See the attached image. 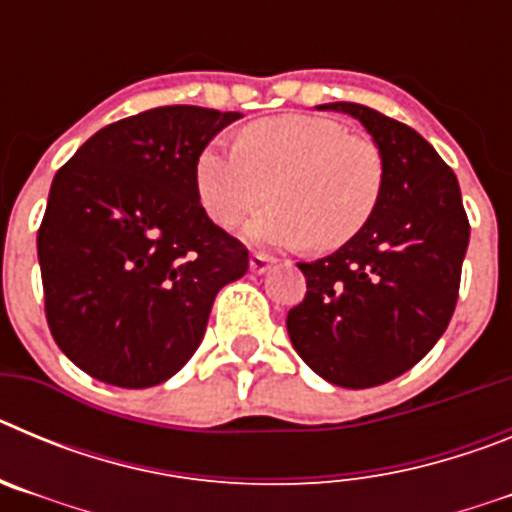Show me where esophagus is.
Segmentation results:
<instances>
[{
  "label": "esophagus",
  "mask_w": 512,
  "mask_h": 512,
  "mask_svg": "<svg viewBox=\"0 0 512 512\" xmlns=\"http://www.w3.org/2000/svg\"><path fill=\"white\" fill-rule=\"evenodd\" d=\"M271 264H274V261H271L266 253H251V261H248L253 274H266V271L271 269Z\"/></svg>",
  "instance_id": "obj_1"
}]
</instances>
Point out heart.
I'll return each mask as SVG.
<instances>
[{"label": "heart", "mask_w": 512, "mask_h": 512, "mask_svg": "<svg viewBox=\"0 0 512 512\" xmlns=\"http://www.w3.org/2000/svg\"><path fill=\"white\" fill-rule=\"evenodd\" d=\"M194 184L207 215L225 228L274 192L279 202L248 223L253 243L336 251L372 220L384 164L372 140L341 122L289 112L246 125L238 143H210L197 156Z\"/></svg>", "instance_id": "1"}]
</instances>
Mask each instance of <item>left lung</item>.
I'll return each mask as SVG.
<instances>
[{
	"mask_svg": "<svg viewBox=\"0 0 512 512\" xmlns=\"http://www.w3.org/2000/svg\"><path fill=\"white\" fill-rule=\"evenodd\" d=\"M356 117L384 164L382 197L354 241L297 264L307 295L287 315L312 372L348 390L390 382L423 359L454 315L469 220L456 174L413 128L356 102L320 104Z\"/></svg>",
	"mask_w": 512,
	"mask_h": 512,
	"instance_id": "1",
	"label": "left lung"
}]
</instances>
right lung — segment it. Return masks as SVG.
Segmentation results:
<instances>
[{"label": "right lung", "mask_w": 512, "mask_h": 512, "mask_svg": "<svg viewBox=\"0 0 512 512\" xmlns=\"http://www.w3.org/2000/svg\"><path fill=\"white\" fill-rule=\"evenodd\" d=\"M241 112L169 104L117 120L53 176L38 230L45 318L58 348L104 384L174 377L248 251L200 205L194 164Z\"/></svg>", "instance_id": "add662e5"}]
</instances>
